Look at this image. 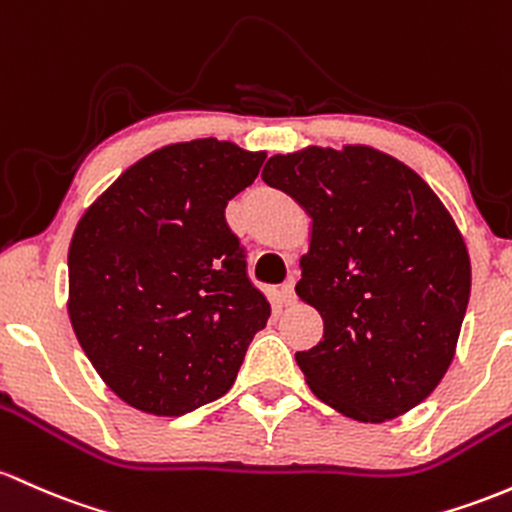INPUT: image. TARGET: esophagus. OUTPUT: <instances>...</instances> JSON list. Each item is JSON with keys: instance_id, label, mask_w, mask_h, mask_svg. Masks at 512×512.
<instances>
[{"instance_id": "esophagus-1", "label": "esophagus", "mask_w": 512, "mask_h": 512, "mask_svg": "<svg viewBox=\"0 0 512 512\" xmlns=\"http://www.w3.org/2000/svg\"><path fill=\"white\" fill-rule=\"evenodd\" d=\"M294 279H286V282L282 284V289H279V294H282V301L286 303V306H289V303H294V299H296V294H294Z\"/></svg>"}]
</instances>
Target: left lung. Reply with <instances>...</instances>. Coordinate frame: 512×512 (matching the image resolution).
Listing matches in <instances>:
<instances>
[{"label":"left lung","mask_w":512,"mask_h":512,"mask_svg":"<svg viewBox=\"0 0 512 512\" xmlns=\"http://www.w3.org/2000/svg\"><path fill=\"white\" fill-rule=\"evenodd\" d=\"M262 179L311 216L296 294L323 340L296 352L306 384L359 423L408 413L452 364L469 303L454 218L418 172L369 145L274 155Z\"/></svg>","instance_id":"left-lung-1"}]
</instances>
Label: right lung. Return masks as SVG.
<instances>
[{
	"label": "right lung",
	"mask_w": 512,
	"mask_h": 512,
	"mask_svg": "<svg viewBox=\"0 0 512 512\" xmlns=\"http://www.w3.org/2000/svg\"><path fill=\"white\" fill-rule=\"evenodd\" d=\"M267 153L199 138L145 155L84 211L67 252L72 330L121 401L177 418L233 386L269 303L226 206Z\"/></svg>",
	"instance_id": "obj_1"
}]
</instances>
